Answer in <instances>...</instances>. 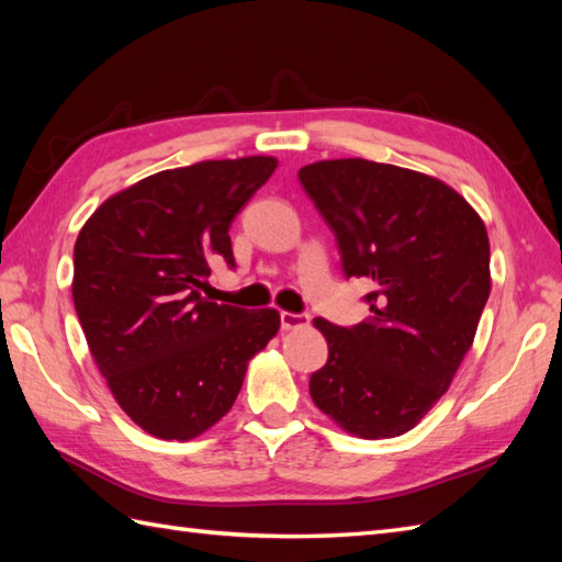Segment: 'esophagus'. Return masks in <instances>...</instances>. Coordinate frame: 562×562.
<instances>
[{
  "instance_id": "esophagus-1",
  "label": "esophagus",
  "mask_w": 562,
  "mask_h": 562,
  "mask_svg": "<svg viewBox=\"0 0 562 562\" xmlns=\"http://www.w3.org/2000/svg\"><path fill=\"white\" fill-rule=\"evenodd\" d=\"M308 324V314H290L282 312L280 314V326L282 330H292V328H302Z\"/></svg>"
}]
</instances>
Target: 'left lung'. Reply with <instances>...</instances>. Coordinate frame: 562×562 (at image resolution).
<instances>
[{"label": "left lung", "instance_id": "1", "mask_svg": "<svg viewBox=\"0 0 562 562\" xmlns=\"http://www.w3.org/2000/svg\"><path fill=\"white\" fill-rule=\"evenodd\" d=\"M300 183L336 234L345 278L372 280L367 321L316 318L328 362L308 379L350 435L398 437L445 396L491 294L483 220L432 176L367 159L316 161Z\"/></svg>", "mask_w": 562, "mask_h": 562}]
</instances>
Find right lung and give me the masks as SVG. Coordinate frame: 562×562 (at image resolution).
Segmentation results:
<instances>
[{
  "label": "right lung",
  "instance_id": "1",
  "mask_svg": "<svg viewBox=\"0 0 562 562\" xmlns=\"http://www.w3.org/2000/svg\"><path fill=\"white\" fill-rule=\"evenodd\" d=\"M278 169L272 157L159 171L109 198L81 226L71 296L117 405L159 439H193L232 411L248 360L280 328L200 294L212 266L236 268L229 226Z\"/></svg>",
  "mask_w": 562,
  "mask_h": 562
}]
</instances>
